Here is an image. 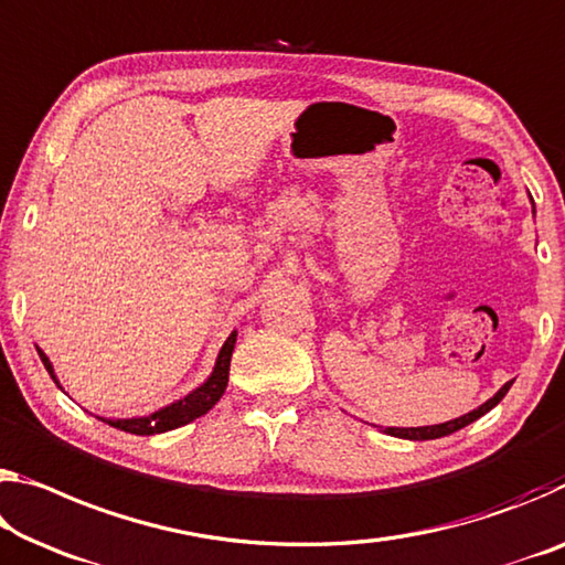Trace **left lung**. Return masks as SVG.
Instances as JSON below:
<instances>
[{
	"mask_svg": "<svg viewBox=\"0 0 565 565\" xmlns=\"http://www.w3.org/2000/svg\"><path fill=\"white\" fill-rule=\"evenodd\" d=\"M510 384H513V382L503 384V387H500L498 395H495V397H490V399L486 402V405H480L478 409H472V412H468V415H462V417H458V419H450V423H443V425H427V427H387V433H390V435H395V437H405V440H435V437L452 435V433H458V429H462L465 425L476 423L478 417H482V415H486V412H490L492 407H495L498 402L508 395Z\"/></svg>",
	"mask_w": 565,
	"mask_h": 565,
	"instance_id": "left-lung-1",
	"label": "left lung"
}]
</instances>
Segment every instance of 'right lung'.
<instances>
[{"label": "right lung", "mask_w": 565, "mask_h": 565, "mask_svg": "<svg viewBox=\"0 0 565 565\" xmlns=\"http://www.w3.org/2000/svg\"><path fill=\"white\" fill-rule=\"evenodd\" d=\"M234 344H236V331L226 339V344L221 347V354H218V362L213 366V374L205 384H201L199 390L191 392V395L173 402L170 407H163L153 412V415L148 417H132V419H105V423H110L113 427L122 429V433H130V435H156V433H168V429H175L181 425L193 423L195 417H201L209 412L216 402L221 399L223 392H226V384H228V366H231V354H234ZM40 360L42 364L47 366L50 377L57 382L55 372H52V364L47 360V354L40 349Z\"/></svg>", "instance_id": "add662e5"}]
</instances>
